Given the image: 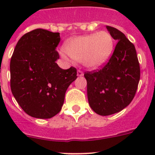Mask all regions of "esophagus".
Returning <instances> with one entry per match:
<instances>
[{"mask_svg":"<svg viewBox=\"0 0 155 155\" xmlns=\"http://www.w3.org/2000/svg\"><path fill=\"white\" fill-rule=\"evenodd\" d=\"M77 74H78V77H82L83 75H84V73H83L81 71H80V70H78V71Z\"/></svg>","mask_w":155,"mask_h":155,"instance_id":"esophagus-1","label":"esophagus"}]
</instances>
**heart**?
Returning <instances> with one entry per match:
<instances>
[{
    "instance_id": "heart-1",
    "label": "heart",
    "mask_w": 155,
    "mask_h": 155,
    "mask_svg": "<svg viewBox=\"0 0 155 155\" xmlns=\"http://www.w3.org/2000/svg\"><path fill=\"white\" fill-rule=\"evenodd\" d=\"M114 42L105 31L80 35L65 42L64 50L72 59L90 69L101 68L112 55Z\"/></svg>"
}]
</instances>
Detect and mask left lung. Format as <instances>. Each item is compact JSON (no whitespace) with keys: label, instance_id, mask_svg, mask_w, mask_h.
<instances>
[{"label":"left lung","instance_id":"obj_1","mask_svg":"<svg viewBox=\"0 0 155 155\" xmlns=\"http://www.w3.org/2000/svg\"><path fill=\"white\" fill-rule=\"evenodd\" d=\"M106 28L117 44L109 62L99 71L85 72L90 107L100 116L119 113L132 102L140 71L136 49L120 30Z\"/></svg>","mask_w":155,"mask_h":155}]
</instances>
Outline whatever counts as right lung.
Wrapping results in <instances>:
<instances>
[{"instance_id": "1", "label": "right lung", "mask_w": 155, "mask_h": 155, "mask_svg": "<svg viewBox=\"0 0 155 155\" xmlns=\"http://www.w3.org/2000/svg\"><path fill=\"white\" fill-rule=\"evenodd\" d=\"M59 32L42 28L21 37L10 63L11 89L21 109L30 116L50 119L61 110L65 93L76 80V68L61 69L56 61Z\"/></svg>"}]
</instances>
